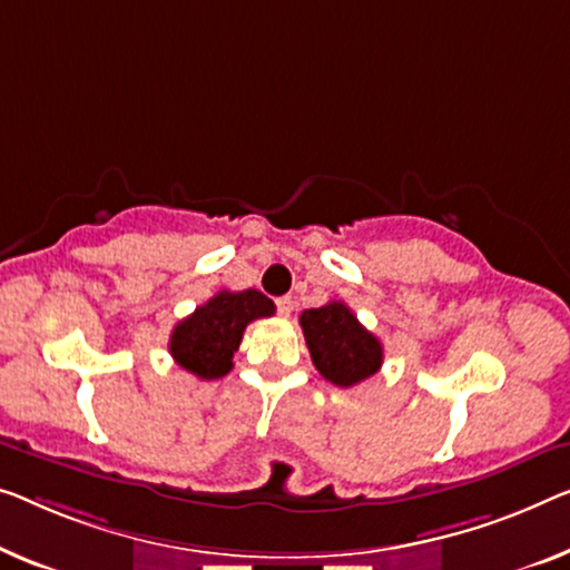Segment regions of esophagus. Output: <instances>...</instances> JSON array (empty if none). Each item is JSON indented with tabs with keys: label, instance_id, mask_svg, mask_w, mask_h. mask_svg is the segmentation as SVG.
I'll return each instance as SVG.
<instances>
[{
	"label": "esophagus",
	"instance_id": "34e87169",
	"mask_svg": "<svg viewBox=\"0 0 570 570\" xmlns=\"http://www.w3.org/2000/svg\"><path fill=\"white\" fill-rule=\"evenodd\" d=\"M276 309H278V314H282V317H288V314H292V309H294L292 296H278Z\"/></svg>",
	"mask_w": 570,
	"mask_h": 570
}]
</instances>
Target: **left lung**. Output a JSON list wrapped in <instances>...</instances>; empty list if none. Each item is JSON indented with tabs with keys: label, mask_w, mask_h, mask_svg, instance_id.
Wrapping results in <instances>:
<instances>
[{
	"label": "left lung",
	"mask_w": 570,
	"mask_h": 570,
	"mask_svg": "<svg viewBox=\"0 0 570 570\" xmlns=\"http://www.w3.org/2000/svg\"><path fill=\"white\" fill-rule=\"evenodd\" d=\"M299 325L314 368L330 384L351 389L371 379L384 363L381 340L368 333L343 302H327L325 307L304 309Z\"/></svg>",
	"instance_id": "8db88e82"
}]
</instances>
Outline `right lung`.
Wrapping results in <instances>:
<instances>
[{
	"mask_svg": "<svg viewBox=\"0 0 570 570\" xmlns=\"http://www.w3.org/2000/svg\"><path fill=\"white\" fill-rule=\"evenodd\" d=\"M274 312V302L258 288H223L178 322L168 340V351L178 366L197 379H223L233 368V355L240 347L245 327Z\"/></svg>",
	"mask_w": 570,
	"mask_h": 570,
	"instance_id": "obj_1",
	"label": "right lung"
}]
</instances>
